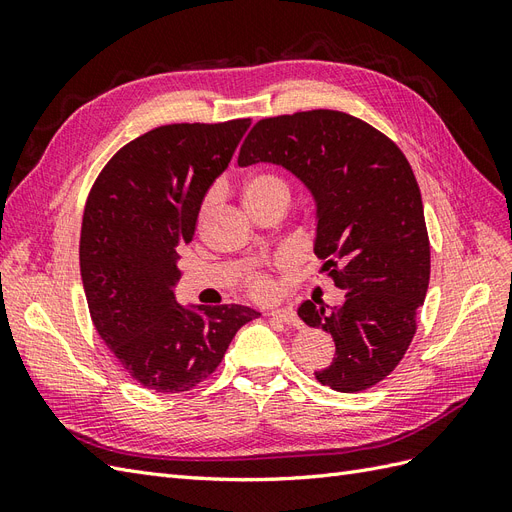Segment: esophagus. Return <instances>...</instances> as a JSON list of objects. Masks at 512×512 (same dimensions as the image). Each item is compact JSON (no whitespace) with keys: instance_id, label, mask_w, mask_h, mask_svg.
<instances>
[{"instance_id":"34e87169","label":"esophagus","mask_w":512,"mask_h":512,"mask_svg":"<svg viewBox=\"0 0 512 512\" xmlns=\"http://www.w3.org/2000/svg\"><path fill=\"white\" fill-rule=\"evenodd\" d=\"M273 320H280V322H284V324H288V327H301V320H299V316L292 312V307H277V309H273V312L269 314Z\"/></svg>"}]
</instances>
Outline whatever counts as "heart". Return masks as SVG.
Segmentation results:
<instances>
[{"instance_id": "b5f03b06", "label": "heart", "mask_w": 512, "mask_h": 512, "mask_svg": "<svg viewBox=\"0 0 512 512\" xmlns=\"http://www.w3.org/2000/svg\"><path fill=\"white\" fill-rule=\"evenodd\" d=\"M243 198L247 207L265 205L269 200H277V198L288 200L290 198L288 181L275 173H254L243 183ZM215 200H218V190H209L203 198V203L198 207L200 222L209 218V213L215 207ZM247 288H250L254 297H269L273 292V282L265 273H250L247 275Z\"/></svg>"}]
</instances>
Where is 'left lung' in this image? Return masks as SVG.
Masks as SVG:
<instances>
[{
	"mask_svg": "<svg viewBox=\"0 0 512 512\" xmlns=\"http://www.w3.org/2000/svg\"><path fill=\"white\" fill-rule=\"evenodd\" d=\"M280 164L316 200L314 252L346 292L327 312L312 301L299 318L331 333L335 359L314 371L320 384L359 393L404 359L416 309L429 286V237L412 166L389 136L348 113L303 111L260 119L239 151V166Z\"/></svg>",
	"mask_w": 512,
	"mask_h": 512,
	"instance_id": "1",
	"label": "left lung"
}]
</instances>
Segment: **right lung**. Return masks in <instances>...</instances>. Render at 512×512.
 <instances>
[{"label":"right lung","mask_w":512,"mask_h":512,"mask_svg":"<svg viewBox=\"0 0 512 512\" xmlns=\"http://www.w3.org/2000/svg\"><path fill=\"white\" fill-rule=\"evenodd\" d=\"M250 119L170 123L123 145L91 188L81 226V277L91 322L119 365L156 393L207 380L245 322V305L185 309L175 299L177 250Z\"/></svg>","instance_id":"obj_1"}]
</instances>
